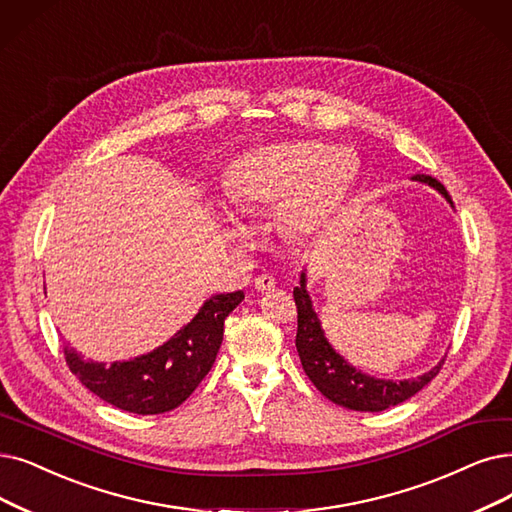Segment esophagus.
Segmentation results:
<instances>
[{
  "mask_svg": "<svg viewBox=\"0 0 512 512\" xmlns=\"http://www.w3.org/2000/svg\"><path fill=\"white\" fill-rule=\"evenodd\" d=\"M254 288L258 292H271L275 288V279L271 275H258L254 279Z\"/></svg>",
  "mask_w": 512,
  "mask_h": 512,
  "instance_id": "34e87169",
  "label": "esophagus"
}]
</instances>
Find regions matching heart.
Here are the masks:
<instances>
[{
    "mask_svg": "<svg viewBox=\"0 0 512 512\" xmlns=\"http://www.w3.org/2000/svg\"><path fill=\"white\" fill-rule=\"evenodd\" d=\"M359 176L361 161L349 147H334L325 140H285L233 159L222 185L239 216L279 212L285 233L309 239L342 212ZM233 233L245 235L239 224Z\"/></svg>",
    "mask_w": 512,
    "mask_h": 512,
    "instance_id": "b5f03b06",
    "label": "heart"
}]
</instances>
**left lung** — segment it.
Masks as SVG:
<instances>
[{
    "label": "left lung",
    "mask_w": 512,
    "mask_h": 512,
    "mask_svg": "<svg viewBox=\"0 0 512 512\" xmlns=\"http://www.w3.org/2000/svg\"><path fill=\"white\" fill-rule=\"evenodd\" d=\"M412 180L433 187L447 199L449 206H452V199H449L445 187L439 180L426 174H416L412 176ZM294 300L298 306L296 349L304 372L323 393V397H327L336 405L346 407V410L382 412L388 410V407L399 405L405 399L414 397L418 391H422V388L439 374L445 361L441 359L422 376L405 380H384L365 374L346 361L334 349L332 342L325 338L319 315L313 309L309 290H306V269L300 273V285L294 288Z\"/></svg>",
    "instance_id": "8db88e82"
}]
</instances>
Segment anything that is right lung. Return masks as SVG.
<instances>
[{
    "label": "right lung",
    "instance_id": "obj_1",
    "mask_svg": "<svg viewBox=\"0 0 512 512\" xmlns=\"http://www.w3.org/2000/svg\"><path fill=\"white\" fill-rule=\"evenodd\" d=\"M241 300L243 292L210 296L168 342L134 359L92 361L65 344L67 365L88 391L119 410L140 416L170 412L212 370L224 319Z\"/></svg>",
    "mask_w": 512,
    "mask_h": 512
}]
</instances>
